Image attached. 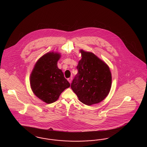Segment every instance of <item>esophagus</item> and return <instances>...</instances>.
<instances>
[{
  "label": "esophagus",
  "mask_w": 147,
  "mask_h": 147,
  "mask_svg": "<svg viewBox=\"0 0 147 147\" xmlns=\"http://www.w3.org/2000/svg\"><path fill=\"white\" fill-rule=\"evenodd\" d=\"M68 81L69 83H71V81H72V78H69L68 79Z\"/></svg>",
  "instance_id": "1"
}]
</instances>
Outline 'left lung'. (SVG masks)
<instances>
[{"label":"left lung","mask_w":147,"mask_h":147,"mask_svg":"<svg viewBox=\"0 0 147 147\" xmlns=\"http://www.w3.org/2000/svg\"><path fill=\"white\" fill-rule=\"evenodd\" d=\"M80 52L82 58L71 88L80 101L90 106L107 97L111 88V73L107 65L93 53Z\"/></svg>","instance_id":"8db88e82"}]
</instances>
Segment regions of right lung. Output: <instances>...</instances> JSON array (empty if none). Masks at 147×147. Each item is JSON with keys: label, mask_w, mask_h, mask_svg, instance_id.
<instances>
[{"label": "right lung", "mask_w": 147, "mask_h": 147, "mask_svg": "<svg viewBox=\"0 0 147 147\" xmlns=\"http://www.w3.org/2000/svg\"><path fill=\"white\" fill-rule=\"evenodd\" d=\"M59 54L48 53L36 63L30 76V84L33 92L47 103L56 101L60 95L70 84L59 69L57 62Z\"/></svg>", "instance_id": "1"}]
</instances>
